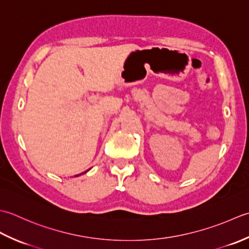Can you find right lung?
<instances>
[{
    "instance_id": "add662e5",
    "label": "right lung",
    "mask_w": 249,
    "mask_h": 249,
    "mask_svg": "<svg viewBox=\"0 0 249 249\" xmlns=\"http://www.w3.org/2000/svg\"><path fill=\"white\" fill-rule=\"evenodd\" d=\"M89 170H87V171H86V172H84V173H87V172H88ZM84 173H82V174H84ZM80 175V174H79ZM79 175H76V176H79Z\"/></svg>"
}]
</instances>
